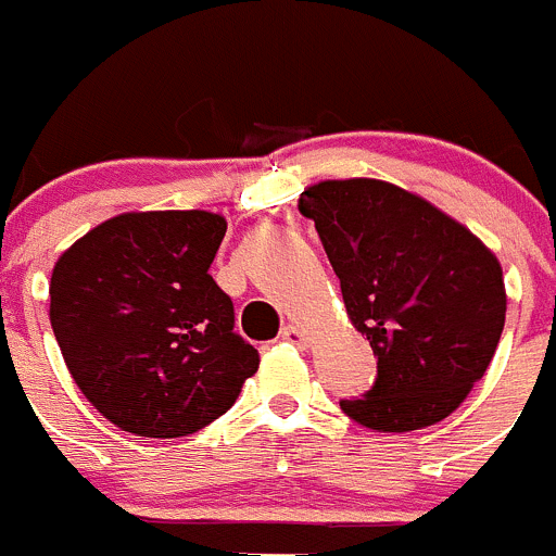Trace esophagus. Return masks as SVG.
Segmentation results:
<instances>
[{
    "mask_svg": "<svg viewBox=\"0 0 556 556\" xmlns=\"http://www.w3.org/2000/svg\"><path fill=\"white\" fill-rule=\"evenodd\" d=\"M281 339L283 342H292V345H306V331L301 326H283Z\"/></svg>",
    "mask_w": 556,
    "mask_h": 556,
    "instance_id": "obj_1",
    "label": "esophagus"
}]
</instances>
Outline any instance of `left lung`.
Returning a JSON list of instances; mask_svg holds the SVG:
<instances>
[{"label":"left lung","instance_id":"8db88e82","mask_svg":"<svg viewBox=\"0 0 556 556\" xmlns=\"http://www.w3.org/2000/svg\"><path fill=\"white\" fill-rule=\"evenodd\" d=\"M298 208L314 219L348 317L378 356L370 392L339 401L342 412L397 434L440 424L498 348L507 314L498 258L465 225L387 180H323Z\"/></svg>","mask_w":556,"mask_h":556}]
</instances>
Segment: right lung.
Listing matches in <instances>:
<instances>
[{
    "instance_id": "right-lung-1",
    "label": "right lung",
    "mask_w": 556,
    "mask_h": 556,
    "mask_svg": "<svg viewBox=\"0 0 556 556\" xmlns=\"http://www.w3.org/2000/svg\"><path fill=\"white\" fill-rule=\"evenodd\" d=\"M228 223L211 211H130L58 258L49 320L100 415L136 437H186L233 406L258 351L208 275Z\"/></svg>"
}]
</instances>
